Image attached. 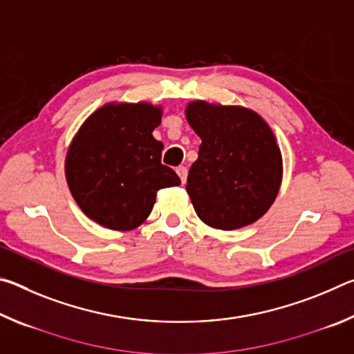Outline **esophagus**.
I'll use <instances>...</instances> for the list:
<instances>
[{
	"label": "esophagus",
	"instance_id": "obj_1",
	"mask_svg": "<svg viewBox=\"0 0 354 354\" xmlns=\"http://www.w3.org/2000/svg\"><path fill=\"white\" fill-rule=\"evenodd\" d=\"M176 173H178V176L181 178V181H183V184H184L185 179H187V169H185L184 165H179L178 169H176Z\"/></svg>",
	"mask_w": 354,
	"mask_h": 354
}]
</instances>
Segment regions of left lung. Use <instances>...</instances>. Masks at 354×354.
I'll return each mask as SVG.
<instances>
[{"label":"left lung","mask_w":354,"mask_h":354,"mask_svg":"<svg viewBox=\"0 0 354 354\" xmlns=\"http://www.w3.org/2000/svg\"><path fill=\"white\" fill-rule=\"evenodd\" d=\"M185 118L201 139L185 190L196 215L215 230L248 226L266 214L283 181V156L272 128L243 106L195 100Z\"/></svg>","instance_id":"obj_1"}]
</instances>
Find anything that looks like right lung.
<instances>
[{
  "label": "right lung",
  "instance_id": "right-lung-1",
  "mask_svg": "<svg viewBox=\"0 0 354 354\" xmlns=\"http://www.w3.org/2000/svg\"><path fill=\"white\" fill-rule=\"evenodd\" d=\"M162 107L151 103H106L71 139L65 178L81 211L112 231H131L151 214L160 189L181 184L160 164L164 145L153 137Z\"/></svg>",
  "mask_w": 354,
  "mask_h": 354
}]
</instances>
